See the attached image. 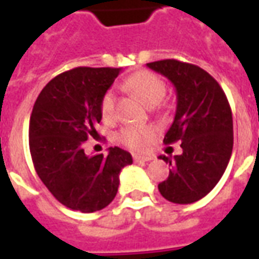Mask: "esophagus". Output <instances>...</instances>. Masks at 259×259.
Returning <instances> with one entry per match:
<instances>
[{
	"label": "esophagus",
	"instance_id": "esophagus-1",
	"mask_svg": "<svg viewBox=\"0 0 259 259\" xmlns=\"http://www.w3.org/2000/svg\"><path fill=\"white\" fill-rule=\"evenodd\" d=\"M133 159H135V162H148V161H152L154 157H152V155H141V154H135V155H133Z\"/></svg>",
	"mask_w": 259,
	"mask_h": 259
}]
</instances>
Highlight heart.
<instances>
[{
  "instance_id": "1",
  "label": "heart",
  "mask_w": 259,
  "mask_h": 259,
  "mask_svg": "<svg viewBox=\"0 0 259 259\" xmlns=\"http://www.w3.org/2000/svg\"><path fill=\"white\" fill-rule=\"evenodd\" d=\"M126 89L140 98L146 105H157L162 101L166 94V85L163 80L152 72L141 70L126 80ZM116 108V96L112 90L105 93L101 101V113L104 119H111L115 115ZM154 135L152 127H141V126H127L118 133L119 143L130 148H141L144 147L148 139Z\"/></svg>"
}]
</instances>
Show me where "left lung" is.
<instances>
[{"label":"left lung","mask_w":259,"mask_h":259,"mask_svg":"<svg viewBox=\"0 0 259 259\" xmlns=\"http://www.w3.org/2000/svg\"><path fill=\"white\" fill-rule=\"evenodd\" d=\"M176 89V113L163 143L182 141L180 155H159L170 165L158 190L175 204L205 197L221 180L233 150V118L222 87L195 65L176 59L150 62Z\"/></svg>","instance_id":"8db88e82"}]
</instances>
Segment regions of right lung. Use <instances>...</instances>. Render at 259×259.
<instances>
[{"label":"right lung","instance_id":"1","mask_svg":"<svg viewBox=\"0 0 259 259\" xmlns=\"http://www.w3.org/2000/svg\"><path fill=\"white\" fill-rule=\"evenodd\" d=\"M120 68H74L54 77L37 97L29 124V146L38 178L57 200L73 211L96 212L118 193L120 170L133 162L119 147L107 155H87L96 137L101 101Z\"/></svg>","mask_w":259,"mask_h":259}]
</instances>
